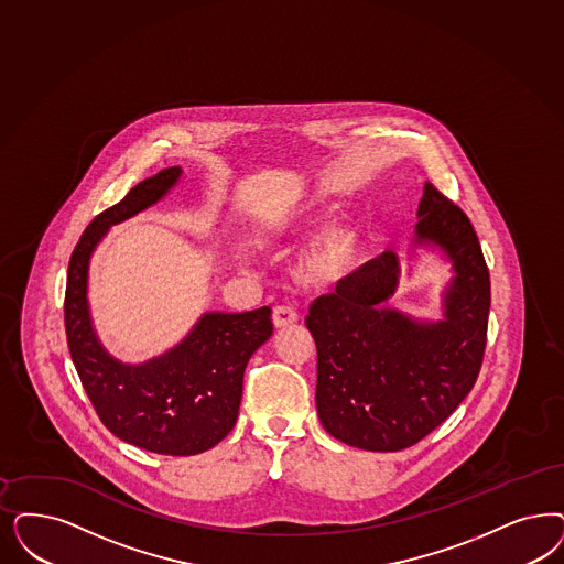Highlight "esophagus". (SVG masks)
<instances>
[{
  "mask_svg": "<svg viewBox=\"0 0 564 564\" xmlns=\"http://www.w3.org/2000/svg\"><path fill=\"white\" fill-rule=\"evenodd\" d=\"M295 321H297V312L293 311L292 306H276V308L272 311V325H274L276 329L292 327Z\"/></svg>",
  "mask_w": 564,
  "mask_h": 564,
  "instance_id": "obj_1",
  "label": "esophagus"
}]
</instances>
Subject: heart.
Returning a JSON list of instances; mask_svg holds the SVG:
<instances>
[{"label": "heart", "instance_id": "obj_1", "mask_svg": "<svg viewBox=\"0 0 564 564\" xmlns=\"http://www.w3.org/2000/svg\"><path fill=\"white\" fill-rule=\"evenodd\" d=\"M358 237L350 229H330L314 248H312L304 264H302V274L311 283H337L346 274H350L351 269L358 262Z\"/></svg>", "mask_w": 564, "mask_h": 564}]
</instances>
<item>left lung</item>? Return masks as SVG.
<instances>
[{
	"instance_id": "left-lung-1",
	"label": "left lung",
	"mask_w": 564,
	"mask_h": 564,
	"mask_svg": "<svg viewBox=\"0 0 564 564\" xmlns=\"http://www.w3.org/2000/svg\"><path fill=\"white\" fill-rule=\"evenodd\" d=\"M416 216L414 243L440 248L454 271L442 321L389 308L400 283L391 250L316 297L306 316L318 419L335 440L370 452L414 446L440 427L475 386L486 351L489 271L468 216L431 183Z\"/></svg>"
}]
</instances>
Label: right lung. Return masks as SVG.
Returning a JSON list of instances; mask_svg holds the SVG:
<instances>
[{"label":"right lung","mask_w":564,"mask_h":564,"mask_svg":"<svg viewBox=\"0 0 564 564\" xmlns=\"http://www.w3.org/2000/svg\"><path fill=\"white\" fill-rule=\"evenodd\" d=\"M171 166L135 185L98 214L70 256L64 325L70 358L99 421L131 446L194 456L216 446L235 427L243 370L272 335L271 308L206 312L173 350L141 365H124L99 344L87 304L89 258L106 231L154 206L181 178Z\"/></svg>","instance_id":"add662e5"}]
</instances>
